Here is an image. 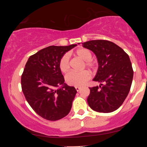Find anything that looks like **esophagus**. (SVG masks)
I'll list each match as a JSON object with an SVG mask.
<instances>
[{
    "label": "esophagus",
    "mask_w": 147,
    "mask_h": 147,
    "mask_svg": "<svg viewBox=\"0 0 147 147\" xmlns=\"http://www.w3.org/2000/svg\"><path fill=\"white\" fill-rule=\"evenodd\" d=\"M75 88H76V91H77V92H79L80 90L81 89V88L78 87V86H76V87H75Z\"/></svg>",
    "instance_id": "esophagus-1"
}]
</instances>
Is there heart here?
I'll return each mask as SVG.
<instances>
[{
  "mask_svg": "<svg viewBox=\"0 0 147 147\" xmlns=\"http://www.w3.org/2000/svg\"><path fill=\"white\" fill-rule=\"evenodd\" d=\"M76 55L85 61L84 64L86 67L90 69H94L96 68V62L91 59L92 53L90 50L85 48H82L76 51ZM59 67L60 71L63 73L67 72L69 69V55L65 53L62 56L59 61ZM90 74L86 70L82 71H71L65 76V82L69 86H82L85 84L90 80Z\"/></svg>",
  "mask_w": 147,
  "mask_h": 147,
  "instance_id": "b5f03b06",
  "label": "heart"
}]
</instances>
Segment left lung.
Instances as JSON below:
<instances>
[{
    "label": "left lung",
    "mask_w": 147,
    "mask_h": 147,
    "mask_svg": "<svg viewBox=\"0 0 147 147\" xmlns=\"http://www.w3.org/2000/svg\"><path fill=\"white\" fill-rule=\"evenodd\" d=\"M82 45L97 57L98 69L93 80L101 83L90 88L88 105L98 112L115 111L125 100L131 87L133 69L129 56L121 47L107 40H92Z\"/></svg>",
    "instance_id": "8db88e82"
}]
</instances>
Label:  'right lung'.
Segmentation results:
<instances>
[{"instance_id": "obj_1", "label": "right lung", "mask_w": 147, "mask_h": 147, "mask_svg": "<svg viewBox=\"0 0 147 147\" xmlns=\"http://www.w3.org/2000/svg\"><path fill=\"white\" fill-rule=\"evenodd\" d=\"M76 45L49 46L30 56L26 63L21 76L22 91L31 107L44 119L55 121L71 110L77 91L64 83L59 61Z\"/></svg>"}]
</instances>
